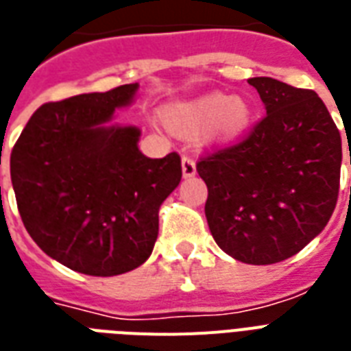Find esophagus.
<instances>
[{"label":"esophagus","mask_w":351,"mask_h":351,"mask_svg":"<svg viewBox=\"0 0 351 351\" xmlns=\"http://www.w3.org/2000/svg\"><path fill=\"white\" fill-rule=\"evenodd\" d=\"M181 167H183V178L189 179V178H193L195 176V162H193V159L190 158H183V161H181Z\"/></svg>","instance_id":"obj_1"}]
</instances>
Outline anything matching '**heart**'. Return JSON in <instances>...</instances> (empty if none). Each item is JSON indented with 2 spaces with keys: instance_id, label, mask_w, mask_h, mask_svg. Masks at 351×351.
Instances as JSON below:
<instances>
[{
  "instance_id": "b5f03b06",
  "label": "heart",
  "mask_w": 351,
  "mask_h": 351,
  "mask_svg": "<svg viewBox=\"0 0 351 351\" xmlns=\"http://www.w3.org/2000/svg\"><path fill=\"white\" fill-rule=\"evenodd\" d=\"M162 119L178 136L195 137L204 132V139L210 145L223 147L235 141L248 128L252 106L245 97H228L223 92H208L195 99L167 106Z\"/></svg>"
}]
</instances>
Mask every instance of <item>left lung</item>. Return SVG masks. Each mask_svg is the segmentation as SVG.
<instances>
[{
    "label": "left lung",
    "mask_w": 351,
    "mask_h": 351,
    "mask_svg": "<svg viewBox=\"0 0 351 351\" xmlns=\"http://www.w3.org/2000/svg\"><path fill=\"white\" fill-rule=\"evenodd\" d=\"M266 117L239 145L197 162L204 214L223 252L246 265L285 261L321 234L339 195L341 134L321 97L274 77L248 80Z\"/></svg>",
    "instance_id": "left-lung-1"
}]
</instances>
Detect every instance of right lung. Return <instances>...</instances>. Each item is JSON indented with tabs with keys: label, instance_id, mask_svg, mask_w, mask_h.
<instances>
[{
	"label": "right lung",
	"instance_id": "add662e5",
	"mask_svg": "<svg viewBox=\"0 0 351 351\" xmlns=\"http://www.w3.org/2000/svg\"><path fill=\"white\" fill-rule=\"evenodd\" d=\"M137 90L130 83L39 106L10 154L27 232L49 257L86 276L127 274L150 257L159 206L183 176L178 154L147 158L141 130L112 123Z\"/></svg>",
	"mask_w": 351,
	"mask_h": 351
}]
</instances>
